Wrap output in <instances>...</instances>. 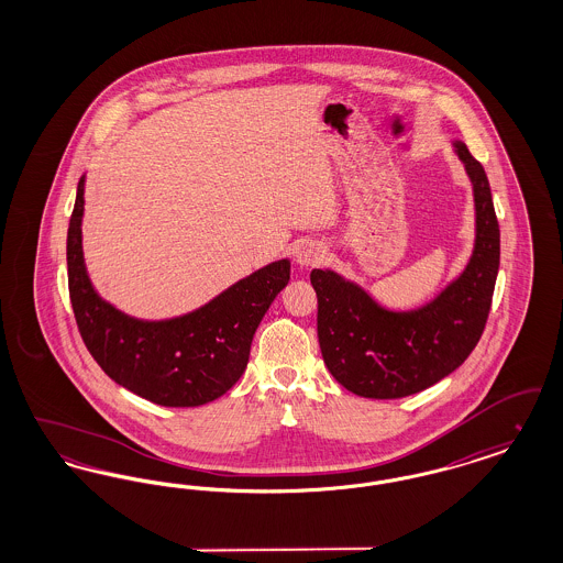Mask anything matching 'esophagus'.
Masks as SVG:
<instances>
[{
  "label": "esophagus",
  "instance_id": "34e87169",
  "mask_svg": "<svg viewBox=\"0 0 563 563\" xmlns=\"http://www.w3.org/2000/svg\"><path fill=\"white\" fill-rule=\"evenodd\" d=\"M322 257H324V249L319 242H301L295 251V262L299 266H306V268L321 264Z\"/></svg>",
  "mask_w": 563,
  "mask_h": 563
}]
</instances>
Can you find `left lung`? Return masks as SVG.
<instances>
[{
    "label": "left lung",
    "instance_id": "left-lung-1",
    "mask_svg": "<svg viewBox=\"0 0 563 563\" xmlns=\"http://www.w3.org/2000/svg\"><path fill=\"white\" fill-rule=\"evenodd\" d=\"M455 154L473 184V255L441 294L416 310H388L333 269H312L319 344L331 375L367 399L416 395L457 369L482 338L500 266V228L482 164L462 141Z\"/></svg>",
    "mask_w": 563,
    "mask_h": 563
}]
</instances>
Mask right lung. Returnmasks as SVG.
Here are the masks:
<instances>
[{"instance_id":"obj_1","label":"right lung","mask_w":563,"mask_h":563,"mask_svg":"<svg viewBox=\"0 0 563 563\" xmlns=\"http://www.w3.org/2000/svg\"><path fill=\"white\" fill-rule=\"evenodd\" d=\"M84 177L67 230L69 297L81 340L120 386L164 407H198L225 395L244 374L253 335L291 276L278 260L184 317L141 321L95 291L81 251Z\"/></svg>"}]
</instances>
